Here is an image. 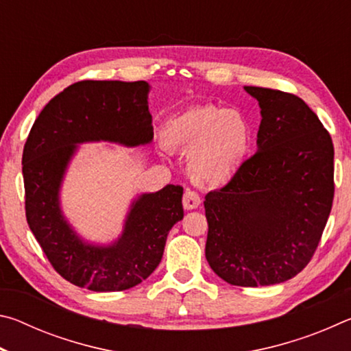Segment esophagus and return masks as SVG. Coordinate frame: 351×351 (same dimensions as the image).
<instances>
[{
    "instance_id": "1",
    "label": "esophagus",
    "mask_w": 351,
    "mask_h": 351,
    "mask_svg": "<svg viewBox=\"0 0 351 351\" xmlns=\"http://www.w3.org/2000/svg\"><path fill=\"white\" fill-rule=\"evenodd\" d=\"M201 204V198L197 192H193V190H186L184 192V197H182V206L186 210H192V209H197V207Z\"/></svg>"
}]
</instances>
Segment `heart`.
I'll use <instances>...</instances> for the list:
<instances>
[{
  "label": "heart",
  "mask_w": 351,
  "mask_h": 351,
  "mask_svg": "<svg viewBox=\"0 0 351 351\" xmlns=\"http://www.w3.org/2000/svg\"><path fill=\"white\" fill-rule=\"evenodd\" d=\"M164 142L189 153V173L195 182L219 187L245 164L252 132L241 111L201 105L170 119L164 128Z\"/></svg>",
  "instance_id": "1"
}]
</instances>
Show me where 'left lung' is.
I'll list each match as a JSON object with an SVG mask.
<instances>
[{
	"instance_id": "1",
	"label": "left lung",
	"mask_w": 351,
	"mask_h": 351,
	"mask_svg": "<svg viewBox=\"0 0 351 351\" xmlns=\"http://www.w3.org/2000/svg\"><path fill=\"white\" fill-rule=\"evenodd\" d=\"M258 100L257 153L206 195V258L224 282L266 287L310 263L335 197V148L294 94L245 86Z\"/></svg>"
}]
</instances>
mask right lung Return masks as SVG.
Masks as SVG:
<instances>
[{"label":"right lung","instance_id":"right-lung-1","mask_svg":"<svg viewBox=\"0 0 351 351\" xmlns=\"http://www.w3.org/2000/svg\"><path fill=\"white\" fill-rule=\"evenodd\" d=\"M148 91L150 85L142 80L77 82L49 100L27 136V224L54 269L75 287L110 293L139 285L158 268L170 229L184 217L181 186L142 193L130 206L122 235L102 246L82 240L60 209L63 175L77 144H150Z\"/></svg>","mask_w":351,"mask_h":351}]
</instances>
